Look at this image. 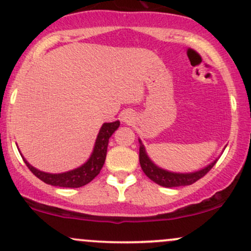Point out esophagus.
Returning <instances> with one entry per match:
<instances>
[{"mask_svg": "<svg viewBox=\"0 0 251 251\" xmlns=\"http://www.w3.org/2000/svg\"><path fill=\"white\" fill-rule=\"evenodd\" d=\"M120 119H122L123 123L132 124V123H134L135 116H134L133 112L131 111V109H126V111H124L122 113V116H120Z\"/></svg>", "mask_w": 251, "mask_h": 251, "instance_id": "esophagus-1", "label": "esophagus"}]
</instances>
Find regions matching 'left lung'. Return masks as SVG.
I'll list each match as a JSON object with an SVG mask.
<instances>
[{"mask_svg":"<svg viewBox=\"0 0 251 251\" xmlns=\"http://www.w3.org/2000/svg\"><path fill=\"white\" fill-rule=\"evenodd\" d=\"M139 140V163L142 166L144 174L154 183H157L158 185L164 186V188H177V186H185V185H191L195 181L201 179L203 176H205L210 170L212 169V166L215 165L216 162L218 160V158H216L214 162H211L209 165L204 166L197 171L192 172H174L169 171V170L160 168L155 164L151 158L149 157L148 152H146L145 146H144L143 142ZM224 148L223 150H226Z\"/></svg>","mask_w":251,"mask_h":251,"instance_id":"1","label":"left lung"}]
</instances>
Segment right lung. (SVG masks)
Listing matches in <instances>:
<instances>
[{"label":"right lung","instance_id":"right-lung-1","mask_svg":"<svg viewBox=\"0 0 251 251\" xmlns=\"http://www.w3.org/2000/svg\"><path fill=\"white\" fill-rule=\"evenodd\" d=\"M119 125V120H116L113 123H103L99 129V133L97 135L93 151H92L88 159L82 165L70 170V171L60 172V174H50V172L41 171V170L34 168L31 164L28 163V160H25L22 153L21 157L24 158L28 169L39 179L45 181L46 184H50V185L53 186H60V188H80V186L88 184L89 181L93 180L99 175L106 159L108 139L114 133V131L118 129Z\"/></svg>","mask_w":251,"mask_h":251}]
</instances>
